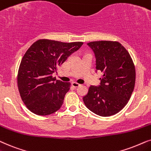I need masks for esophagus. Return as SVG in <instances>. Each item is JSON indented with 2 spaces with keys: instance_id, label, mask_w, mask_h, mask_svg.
<instances>
[{
  "instance_id": "obj_1",
  "label": "esophagus",
  "mask_w": 151,
  "mask_h": 151,
  "mask_svg": "<svg viewBox=\"0 0 151 151\" xmlns=\"http://www.w3.org/2000/svg\"><path fill=\"white\" fill-rule=\"evenodd\" d=\"M72 86H73V87H74V88H78V87H79L80 86H81V84H79V83H76V82H72Z\"/></svg>"
}]
</instances>
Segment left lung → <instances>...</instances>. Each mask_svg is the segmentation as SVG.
Here are the masks:
<instances>
[{
    "instance_id": "left-lung-1",
    "label": "left lung",
    "mask_w": 151,
    "mask_h": 151,
    "mask_svg": "<svg viewBox=\"0 0 151 151\" xmlns=\"http://www.w3.org/2000/svg\"><path fill=\"white\" fill-rule=\"evenodd\" d=\"M88 45L96 58V70L103 76L99 86H90L83 97L90 111L101 116L115 114L129 101L135 83V68L126 48L116 41H93Z\"/></svg>"
}]
</instances>
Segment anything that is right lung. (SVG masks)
<instances>
[{
  "label": "right lung",
  "instance_id": "right-lung-1",
  "mask_svg": "<svg viewBox=\"0 0 151 151\" xmlns=\"http://www.w3.org/2000/svg\"><path fill=\"white\" fill-rule=\"evenodd\" d=\"M83 44L40 39L27 50L20 64L17 83L21 99L32 112L45 116L60 109L71 84L57 80L52 74Z\"/></svg>",
  "mask_w": 151,
  "mask_h": 151
}]
</instances>
